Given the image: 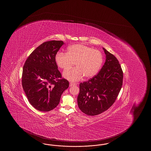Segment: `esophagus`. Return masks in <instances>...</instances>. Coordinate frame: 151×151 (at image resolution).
I'll return each mask as SVG.
<instances>
[{"label":"esophagus","mask_w":151,"mask_h":151,"mask_svg":"<svg viewBox=\"0 0 151 151\" xmlns=\"http://www.w3.org/2000/svg\"><path fill=\"white\" fill-rule=\"evenodd\" d=\"M76 84L75 83H70V86H74V85H76Z\"/></svg>","instance_id":"1"}]
</instances>
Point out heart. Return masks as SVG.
<instances>
[{
    "mask_svg": "<svg viewBox=\"0 0 151 151\" xmlns=\"http://www.w3.org/2000/svg\"><path fill=\"white\" fill-rule=\"evenodd\" d=\"M55 60L59 68L67 70L74 65L77 67L64 73V76L68 80L76 81L83 76L91 78L98 73L103 63L101 52L83 44H74L68 47L66 53L58 52Z\"/></svg>",
    "mask_w": 151,
    "mask_h": 151,
    "instance_id": "b5f03b06",
    "label": "heart"
}]
</instances>
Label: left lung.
Listing matches in <instances>:
<instances>
[{
    "mask_svg": "<svg viewBox=\"0 0 151 151\" xmlns=\"http://www.w3.org/2000/svg\"><path fill=\"white\" fill-rule=\"evenodd\" d=\"M106 61L98 74L79 85L77 98L80 110L87 115L96 116L115 102L122 85L123 72L116 57L103 48Z\"/></svg>",
    "mask_w": 151,
    "mask_h": 151,
    "instance_id": "1",
    "label": "left lung"
}]
</instances>
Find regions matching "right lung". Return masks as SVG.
Here are the masks:
<instances>
[{
	"label": "right lung",
	"instance_id": "add662e5",
	"mask_svg": "<svg viewBox=\"0 0 151 151\" xmlns=\"http://www.w3.org/2000/svg\"><path fill=\"white\" fill-rule=\"evenodd\" d=\"M63 41L44 42L32 52L23 66L22 86L35 109L48 112L58 106L61 94L69 86L55 60Z\"/></svg>",
	"mask_w": 151,
	"mask_h": 151
}]
</instances>
